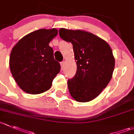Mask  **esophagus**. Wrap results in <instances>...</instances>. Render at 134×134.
Instances as JSON below:
<instances>
[{"label": "esophagus", "mask_w": 134, "mask_h": 134, "mask_svg": "<svg viewBox=\"0 0 134 134\" xmlns=\"http://www.w3.org/2000/svg\"><path fill=\"white\" fill-rule=\"evenodd\" d=\"M60 65H61L62 70H63V69H64V67H65V62L64 61L60 63Z\"/></svg>", "instance_id": "obj_1"}]
</instances>
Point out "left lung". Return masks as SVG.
Instances as JSON below:
<instances>
[{
  "mask_svg": "<svg viewBox=\"0 0 134 134\" xmlns=\"http://www.w3.org/2000/svg\"><path fill=\"white\" fill-rule=\"evenodd\" d=\"M61 38L71 42L76 73L67 81L69 91L78 102H88L98 96L112 77L115 58L109 44L94 34L83 30L61 28Z\"/></svg>",
  "mask_w": 134,
  "mask_h": 134,
  "instance_id": "obj_1",
  "label": "left lung"
}]
</instances>
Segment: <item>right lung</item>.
<instances>
[{"label":"right lung","mask_w":134,"mask_h":134,"mask_svg":"<svg viewBox=\"0 0 134 134\" xmlns=\"http://www.w3.org/2000/svg\"><path fill=\"white\" fill-rule=\"evenodd\" d=\"M58 30L40 29L27 34L15 44L9 57V68L14 80L25 92L38 94L50 89L60 72V65L49 46Z\"/></svg>","instance_id":"obj_1"}]
</instances>
